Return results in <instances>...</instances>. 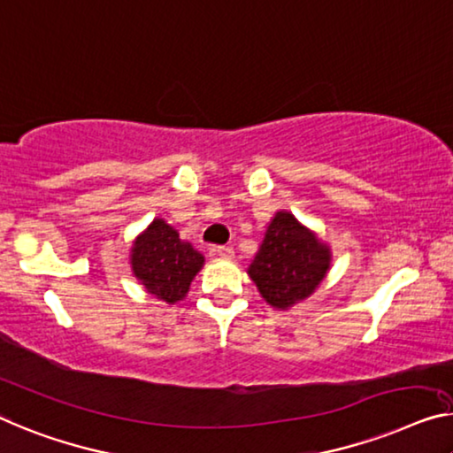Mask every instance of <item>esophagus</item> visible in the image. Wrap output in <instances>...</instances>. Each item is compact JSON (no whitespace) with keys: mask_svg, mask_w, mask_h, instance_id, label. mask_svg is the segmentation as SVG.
Wrapping results in <instances>:
<instances>
[{"mask_svg":"<svg viewBox=\"0 0 453 453\" xmlns=\"http://www.w3.org/2000/svg\"><path fill=\"white\" fill-rule=\"evenodd\" d=\"M211 252L219 258H232L234 256V248L232 246H213Z\"/></svg>","mask_w":453,"mask_h":453,"instance_id":"34e87169","label":"esophagus"}]
</instances>
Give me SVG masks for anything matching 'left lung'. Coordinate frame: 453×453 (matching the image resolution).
Wrapping results in <instances>:
<instances>
[{
	"mask_svg": "<svg viewBox=\"0 0 453 453\" xmlns=\"http://www.w3.org/2000/svg\"><path fill=\"white\" fill-rule=\"evenodd\" d=\"M327 268V246L291 213L279 211L270 221L248 274L270 305L287 309L311 295Z\"/></svg>",
	"mask_w": 453,
	"mask_h": 453,
	"instance_id": "8db88e82",
	"label": "left lung"
}]
</instances>
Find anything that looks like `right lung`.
I'll use <instances>...</instances> for the list:
<instances>
[{"mask_svg": "<svg viewBox=\"0 0 453 453\" xmlns=\"http://www.w3.org/2000/svg\"><path fill=\"white\" fill-rule=\"evenodd\" d=\"M201 266L203 256L162 219H154L132 248L134 274L148 293L166 303L183 299Z\"/></svg>", "mask_w": 453, "mask_h": 453, "instance_id": "add662e5", "label": "right lung"}]
</instances>
